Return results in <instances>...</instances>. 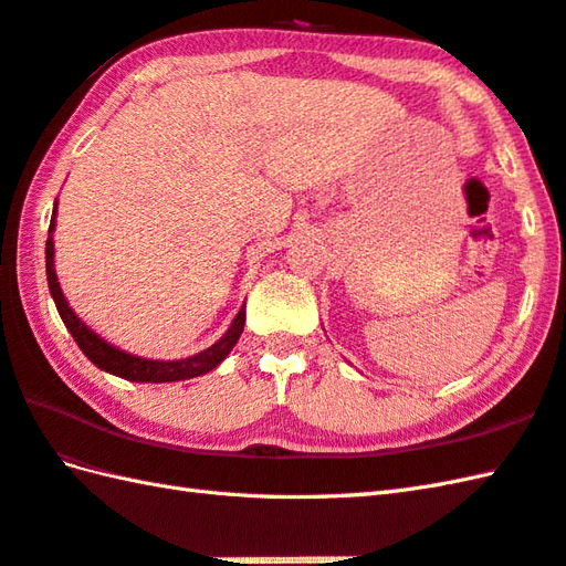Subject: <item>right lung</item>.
<instances>
[{
  "label": "right lung",
  "instance_id": "1",
  "mask_svg": "<svg viewBox=\"0 0 566 566\" xmlns=\"http://www.w3.org/2000/svg\"><path fill=\"white\" fill-rule=\"evenodd\" d=\"M53 228H55V211H53L51 228H48V240H45L48 290H51V296L57 306V314H60V318H63L67 331L72 333V338H75V343L80 345V350L87 355V359H92V363L99 369L109 371V375H116L122 379H128V381H153V384L179 381V379L207 375V371H211L213 367H219L226 359V355L233 350V345L238 343L240 333H243V326H245V306L238 311V316L233 318L231 328L226 331V335L219 343H213L209 350H203L195 357L175 359V363H160V359H146V357L128 355L106 340H102L97 333H92L75 316V311L67 306L63 292H60L55 268H53Z\"/></svg>",
  "mask_w": 566,
  "mask_h": 566
}]
</instances>
